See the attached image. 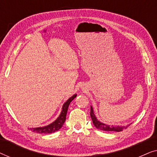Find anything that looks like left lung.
Listing matches in <instances>:
<instances>
[{"mask_svg":"<svg viewBox=\"0 0 157 157\" xmlns=\"http://www.w3.org/2000/svg\"><path fill=\"white\" fill-rule=\"evenodd\" d=\"M90 115H91L92 121H93V124L94 126H96V128L98 129L102 130V131H106V132H121L124 129H125L128 127L129 125H127L126 126H110L107 125L106 124L102 123L100 121L96 119L95 114H94L93 108L91 106V112H90Z\"/></svg>","mask_w":157,"mask_h":157,"instance_id":"obj_1","label":"left lung"}]
</instances>
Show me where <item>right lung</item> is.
Here are the masks:
<instances>
[{"label": "right lung", "instance_id": "add662e5", "mask_svg": "<svg viewBox=\"0 0 157 157\" xmlns=\"http://www.w3.org/2000/svg\"><path fill=\"white\" fill-rule=\"evenodd\" d=\"M76 97V94L73 95L71 97L68 98L66 101L64 103L62 107V111L61 112V114L59 117L57 118L56 120H55L53 123L47 125L46 126H43V127H37V128H30V130L32 131L33 132L38 133V134H51V133H53L57 132L60 128L62 127L64 122L66 121V113L68 111V108L69 106L70 103Z\"/></svg>", "mask_w": 157, "mask_h": 157}]
</instances>
